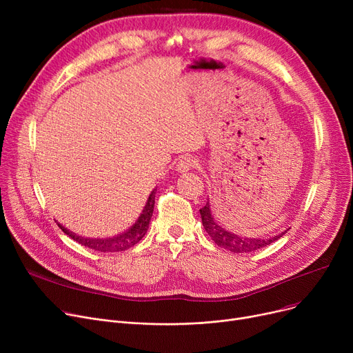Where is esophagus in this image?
Segmentation results:
<instances>
[{"label":"esophagus","instance_id":"esophagus-1","mask_svg":"<svg viewBox=\"0 0 353 353\" xmlns=\"http://www.w3.org/2000/svg\"><path fill=\"white\" fill-rule=\"evenodd\" d=\"M197 165H199V160L196 157H193V156H183V157L179 159L176 169L180 173H184V172H189L192 169H196Z\"/></svg>","mask_w":353,"mask_h":353}]
</instances>
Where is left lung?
<instances>
[{"instance_id": "left-lung-1", "label": "left lung", "mask_w": 353, "mask_h": 353, "mask_svg": "<svg viewBox=\"0 0 353 353\" xmlns=\"http://www.w3.org/2000/svg\"><path fill=\"white\" fill-rule=\"evenodd\" d=\"M200 216H201L203 226H205L208 234L212 237L213 242L217 246L225 248L233 253H249V252H254V250H259L262 248H266L268 245L273 243L274 240L281 239L288 232L286 230L285 233L276 234L274 237H270V239H248V237L234 234L232 232H228L220 225H217V221L214 220V217L212 214L209 201L206 203L205 208L200 209Z\"/></svg>"}]
</instances>
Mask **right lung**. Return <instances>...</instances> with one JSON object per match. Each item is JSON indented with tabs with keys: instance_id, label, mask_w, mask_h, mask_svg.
Instances as JSON below:
<instances>
[{
	"instance_id": "obj_1",
	"label": "right lung",
	"mask_w": 353,
	"mask_h": 353,
	"mask_svg": "<svg viewBox=\"0 0 353 353\" xmlns=\"http://www.w3.org/2000/svg\"><path fill=\"white\" fill-rule=\"evenodd\" d=\"M156 190L154 189L150 196L147 199L145 206L140 214V217L137 219L136 223L130 228L127 232L114 236V237H108V239H88V237H81V236H76L74 233H71L70 230H67L65 228H63L61 225H59V228L67 234L70 236L72 240H76L81 246H85L88 249L97 250V252H121L125 249L133 248L136 243H139L140 240L144 237V234L147 233L148 225H150V219L153 216V210H154V197H156Z\"/></svg>"
}]
</instances>
